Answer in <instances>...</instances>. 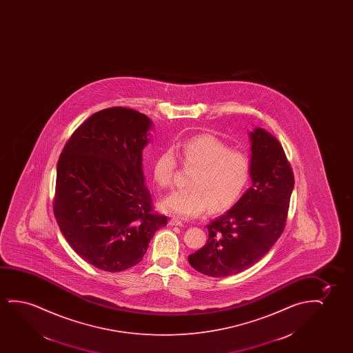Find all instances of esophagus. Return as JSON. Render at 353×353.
Segmentation results:
<instances>
[{"label":"esophagus","mask_w":353,"mask_h":353,"mask_svg":"<svg viewBox=\"0 0 353 353\" xmlns=\"http://www.w3.org/2000/svg\"><path fill=\"white\" fill-rule=\"evenodd\" d=\"M170 225H172V227H182L183 225V222L179 219V218H171L169 222Z\"/></svg>","instance_id":"esophagus-1"}]
</instances>
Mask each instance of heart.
<instances>
[{"label": "heart", "mask_w": 353, "mask_h": 353, "mask_svg": "<svg viewBox=\"0 0 353 353\" xmlns=\"http://www.w3.org/2000/svg\"><path fill=\"white\" fill-rule=\"evenodd\" d=\"M179 158L185 168L195 170L189 177V188L163 199L165 212L198 218L210 208L213 212H224L241 198L251 174V161L245 153L232 150L217 136L200 134L179 145ZM177 168L176 153L168 148L153 161L152 177L161 188H169L174 184Z\"/></svg>", "instance_id": "1"}]
</instances>
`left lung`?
<instances>
[{
    "label": "left lung",
    "mask_w": 353,
    "mask_h": 353,
    "mask_svg": "<svg viewBox=\"0 0 353 353\" xmlns=\"http://www.w3.org/2000/svg\"><path fill=\"white\" fill-rule=\"evenodd\" d=\"M251 140L252 185L208 225L206 245L188 256L203 275L225 277L261 261L285 229L294 176L279 140L256 128Z\"/></svg>",
    "instance_id": "1"
}]
</instances>
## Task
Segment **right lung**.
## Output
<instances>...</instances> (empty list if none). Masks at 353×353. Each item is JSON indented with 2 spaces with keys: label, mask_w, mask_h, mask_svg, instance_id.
Masks as SVG:
<instances>
[{
  "label": "right lung",
  "mask_w": 353,
  "mask_h": 353,
  "mask_svg": "<svg viewBox=\"0 0 353 353\" xmlns=\"http://www.w3.org/2000/svg\"><path fill=\"white\" fill-rule=\"evenodd\" d=\"M152 125L131 108L102 110L73 132L59 158L54 216L70 246L100 270L140 263L168 224L153 211L142 170Z\"/></svg>",
  "instance_id": "add662e5"
}]
</instances>
